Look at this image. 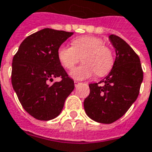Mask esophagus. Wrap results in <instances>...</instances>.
<instances>
[{
	"label": "esophagus",
	"instance_id": "34e87169",
	"mask_svg": "<svg viewBox=\"0 0 152 152\" xmlns=\"http://www.w3.org/2000/svg\"><path fill=\"white\" fill-rule=\"evenodd\" d=\"M74 84H75V86H76H76L79 85L80 82H78V81H76V80H75V81H74Z\"/></svg>",
	"mask_w": 152,
	"mask_h": 152
}]
</instances>
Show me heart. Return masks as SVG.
I'll use <instances>...</instances> for the list:
<instances>
[{
    "mask_svg": "<svg viewBox=\"0 0 152 152\" xmlns=\"http://www.w3.org/2000/svg\"><path fill=\"white\" fill-rule=\"evenodd\" d=\"M72 45H61L57 54L60 63L66 70H72L81 57L84 63L71 73L74 79H87L94 73L98 76H104L111 72L114 65V53L102 39L83 36L73 39Z\"/></svg>",
    "mask_w": 152,
    "mask_h": 152,
    "instance_id": "heart-1",
    "label": "heart"
}]
</instances>
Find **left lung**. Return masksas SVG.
<instances>
[{
  "label": "left lung",
  "instance_id": "1",
  "mask_svg": "<svg viewBox=\"0 0 152 152\" xmlns=\"http://www.w3.org/2000/svg\"><path fill=\"white\" fill-rule=\"evenodd\" d=\"M109 39L116 53L113 67L100 82L89 84L90 93L84 101L87 115L102 124L113 123L126 113L137 99L143 79L140 59L134 50L115 35H110Z\"/></svg>",
  "mask_w": 152,
  "mask_h": 152
}]
</instances>
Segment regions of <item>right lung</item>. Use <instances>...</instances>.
<instances>
[{
	"instance_id": "obj_1",
	"label": "right lung",
	"mask_w": 152,
	"mask_h": 152,
	"mask_svg": "<svg viewBox=\"0 0 152 152\" xmlns=\"http://www.w3.org/2000/svg\"><path fill=\"white\" fill-rule=\"evenodd\" d=\"M72 34L42 29L28 36L13 58L12 86L23 107L35 119L57 117L75 88L57 54L60 45ZM56 77H61V81L50 85Z\"/></svg>"
}]
</instances>
